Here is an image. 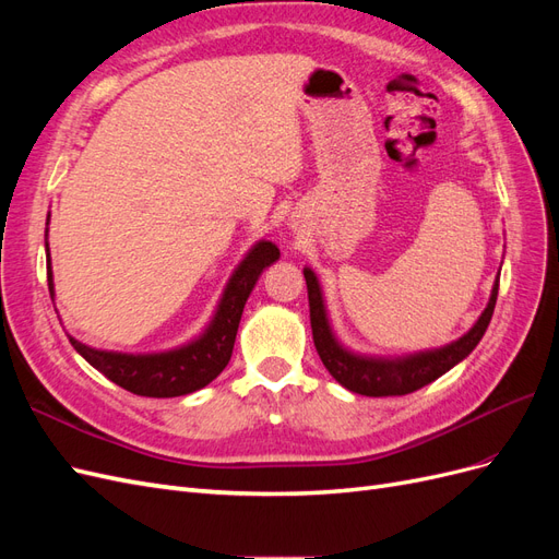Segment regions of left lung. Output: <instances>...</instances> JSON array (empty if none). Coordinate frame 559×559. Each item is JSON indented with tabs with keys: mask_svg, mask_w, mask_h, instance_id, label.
I'll return each instance as SVG.
<instances>
[{
	"mask_svg": "<svg viewBox=\"0 0 559 559\" xmlns=\"http://www.w3.org/2000/svg\"><path fill=\"white\" fill-rule=\"evenodd\" d=\"M302 275H306L308 284L310 324L319 359L337 382L349 389V392L361 396H403L417 392V389L448 373L452 366L464 361L485 335L499 294L497 277L487 308L460 341L427 352L405 354V357H366V354L352 352L337 341L331 329L324 294H321L317 275L310 267H302Z\"/></svg>",
	"mask_w": 559,
	"mask_h": 559,
	"instance_id": "obj_1",
	"label": "left lung"
}]
</instances>
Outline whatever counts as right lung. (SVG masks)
Listing matches in <instances>:
<instances>
[{"label":"right lung","instance_id":"1","mask_svg":"<svg viewBox=\"0 0 559 559\" xmlns=\"http://www.w3.org/2000/svg\"><path fill=\"white\" fill-rule=\"evenodd\" d=\"M48 233V228H46ZM280 259V249L270 240H259L253 245L240 265L233 270L226 289L218 298L214 317L207 329L202 331L191 343L167 352L151 354H128V352H109L95 349L79 343L70 335L72 347L86 359L95 370L118 386L138 396L151 399H173L198 392L207 386L222 370L228 366L235 335L242 319L245 302L257 286L263 270ZM46 275L50 298H56L53 286V267H50V253L46 242Z\"/></svg>","mask_w":559,"mask_h":559}]
</instances>
